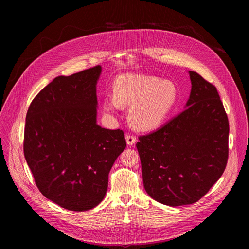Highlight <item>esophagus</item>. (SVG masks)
Segmentation results:
<instances>
[{"instance_id": "34e87169", "label": "esophagus", "mask_w": 249, "mask_h": 249, "mask_svg": "<svg viewBox=\"0 0 249 249\" xmlns=\"http://www.w3.org/2000/svg\"><path fill=\"white\" fill-rule=\"evenodd\" d=\"M125 138H126V142H127L128 146H133L135 144V142H136V137L135 136L127 134Z\"/></svg>"}]
</instances>
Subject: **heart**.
<instances>
[{
    "label": "heart",
    "mask_w": 249,
    "mask_h": 249,
    "mask_svg": "<svg viewBox=\"0 0 249 249\" xmlns=\"http://www.w3.org/2000/svg\"><path fill=\"white\" fill-rule=\"evenodd\" d=\"M177 96L176 87L169 81L147 75L125 74L114 81L113 93L104 94L103 109L114 115L121 107H130L128 118L131 125L139 131H151L165 120Z\"/></svg>",
    "instance_id": "obj_1"
}]
</instances>
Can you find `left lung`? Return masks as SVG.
Segmentation results:
<instances>
[{
    "instance_id": "left-lung-1",
    "label": "left lung",
    "mask_w": 249,
    "mask_h": 249,
    "mask_svg": "<svg viewBox=\"0 0 249 249\" xmlns=\"http://www.w3.org/2000/svg\"><path fill=\"white\" fill-rule=\"evenodd\" d=\"M188 74L192 86L185 110L140 136L136 145L146 192L171 207L200 200L224 173L229 157V120L217 89L199 74Z\"/></svg>"
}]
</instances>
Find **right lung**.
Returning a JSON list of instances; mask_svg holds the SVG:
<instances>
[{
    "mask_svg": "<svg viewBox=\"0 0 249 249\" xmlns=\"http://www.w3.org/2000/svg\"><path fill=\"white\" fill-rule=\"evenodd\" d=\"M101 66L48 84L29 105L23 152L44 197L71 211L97 206L109 171L126 148L122 130L96 122Z\"/></svg>",
    "mask_w": 249,
    "mask_h": 249,
    "instance_id": "1",
    "label": "right lung"
}]
</instances>
